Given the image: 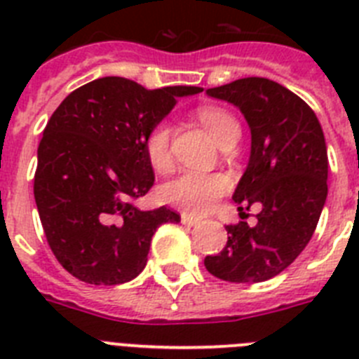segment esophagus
I'll use <instances>...</instances> for the list:
<instances>
[{
  "instance_id": "esophagus-1",
  "label": "esophagus",
  "mask_w": 359,
  "mask_h": 359,
  "mask_svg": "<svg viewBox=\"0 0 359 359\" xmlns=\"http://www.w3.org/2000/svg\"><path fill=\"white\" fill-rule=\"evenodd\" d=\"M182 223L187 224V226H196V224H199V219L192 217L189 214H182Z\"/></svg>"
}]
</instances>
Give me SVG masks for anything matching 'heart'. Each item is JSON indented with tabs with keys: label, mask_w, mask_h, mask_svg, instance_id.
Returning a JSON list of instances; mask_svg holds the SVG:
<instances>
[{
	"label": "heart",
	"mask_w": 359,
	"mask_h": 359,
	"mask_svg": "<svg viewBox=\"0 0 359 359\" xmlns=\"http://www.w3.org/2000/svg\"><path fill=\"white\" fill-rule=\"evenodd\" d=\"M199 122L207 128L219 145L226 144L239 136V123L228 111L214 106H203L198 109ZM145 156L156 172H167L172 167L169 123H156L144 140ZM230 182L224 174L196 172L185 170L174 180L165 183L160 196L167 205L192 215H205L214 208L215 201L226 194Z\"/></svg>",
	"instance_id": "b5f03b06"
}]
</instances>
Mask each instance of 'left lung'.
Listing matches in <instances>:
<instances>
[{"instance_id": "obj_1", "label": "left lung", "mask_w": 359, "mask_h": 359, "mask_svg": "<svg viewBox=\"0 0 359 359\" xmlns=\"http://www.w3.org/2000/svg\"><path fill=\"white\" fill-rule=\"evenodd\" d=\"M241 109L252 131L248 167L233 192L239 215L261 205L257 223L228 224L226 246L205 257L214 277L253 284L275 277L311 241L327 198V147L302 98L278 82L246 77L207 90Z\"/></svg>"}]
</instances>
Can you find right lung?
Instances as JSON below:
<instances>
[{
	"label": "right lung",
	"instance_id": "obj_1",
	"mask_svg": "<svg viewBox=\"0 0 359 359\" xmlns=\"http://www.w3.org/2000/svg\"><path fill=\"white\" fill-rule=\"evenodd\" d=\"M196 86L145 90L123 77L81 86L53 111L37 149L34 198L59 264L79 280L115 286L140 275L151 239L180 223L167 207L140 210L154 172L144 140Z\"/></svg>",
	"mask_w": 359,
	"mask_h": 359
}]
</instances>
